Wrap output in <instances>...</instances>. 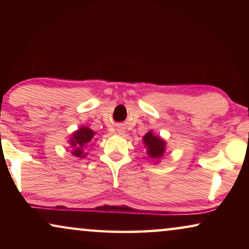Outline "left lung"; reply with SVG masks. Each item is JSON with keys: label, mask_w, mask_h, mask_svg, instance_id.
<instances>
[{"label": "left lung", "mask_w": 249, "mask_h": 249, "mask_svg": "<svg viewBox=\"0 0 249 249\" xmlns=\"http://www.w3.org/2000/svg\"><path fill=\"white\" fill-rule=\"evenodd\" d=\"M142 142L146 146V152L152 160H159L164 154L165 142L160 136L153 135L152 130L142 137Z\"/></svg>", "instance_id": "obj_1"}]
</instances>
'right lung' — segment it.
I'll list each match as a JSON object with an SVG mask.
<instances>
[{"label": "right lung", "mask_w": 249, "mask_h": 249, "mask_svg": "<svg viewBox=\"0 0 249 249\" xmlns=\"http://www.w3.org/2000/svg\"><path fill=\"white\" fill-rule=\"evenodd\" d=\"M95 131L88 127H81L74 131L69 139L70 145L72 146V154L77 158H85L86 153H84V148L88 142H90L94 138Z\"/></svg>", "instance_id": "1"}]
</instances>
